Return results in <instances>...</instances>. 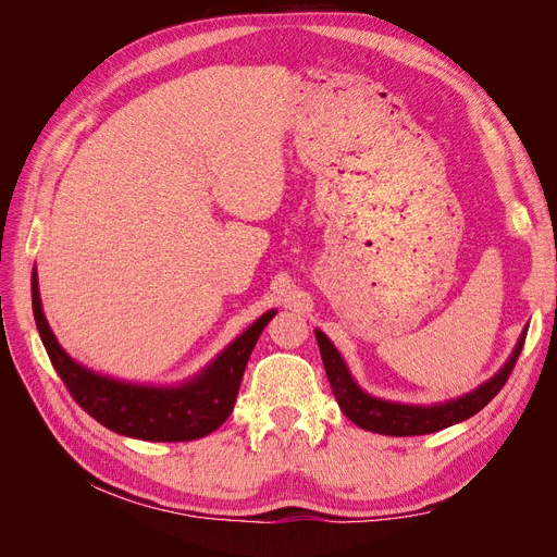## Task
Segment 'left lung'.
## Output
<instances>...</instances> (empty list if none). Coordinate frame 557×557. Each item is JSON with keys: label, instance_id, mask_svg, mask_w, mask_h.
<instances>
[{"label": "left lung", "instance_id": "8db88e82", "mask_svg": "<svg viewBox=\"0 0 557 557\" xmlns=\"http://www.w3.org/2000/svg\"><path fill=\"white\" fill-rule=\"evenodd\" d=\"M525 336H528V327L520 332L509 360L499 367V372L487 381H483L481 385H476L474 391L446 401H436V404H401V401L381 399L362 391V387L356 383V379L350 376L342 352L336 350V346L327 339V334L315 330L320 358H323L336 404H339L346 418L352 420L358 428L376 432V434H387V436H418V434L440 432L444 428L462 423V420L479 413L485 404L502 391V385L507 383L522 350V344H525Z\"/></svg>", "mask_w": 557, "mask_h": 557}]
</instances>
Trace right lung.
<instances>
[{
  "label": "right lung",
  "mask_w": 557,
  "mask_h": 557,
  "mask_svg": "<svg viewBox=\"0 0 557 557\" xmlns=\"http://www.w3.org/2000/svg\"><path fill=\"white\" fill-rule=\"evenodd\" d=\"M32 311L48 358L78 407L111 432L144 442H193L221 428L237 401L250 352L276 315L274 309L262 313L193 379L146 385L92 372L60 346L44 315L37 269L32 272Z\"/></svg>",
  "instance_id": "right-lung-1"
}]
</instances>
